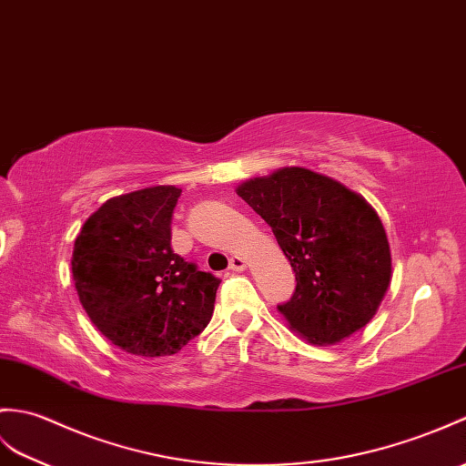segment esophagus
<instances>
[{
    "instance_id": "34e87169",
    "label": "esophagus",
    "mask_w": 466,
    "mask_h": 466,
    "mask_svg": "<svg viewBox=\"0 0 466 466\" xmlns=\"http://www.w3.org/2000/svg\"><path fill=\"white\" fill-rule=\"evenodd\" d=\"M228 269H232V272H244V269H246V259L242 256H232Z\"/></svg>"
}]
</instances>
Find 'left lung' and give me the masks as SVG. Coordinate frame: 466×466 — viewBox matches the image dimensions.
I'll return each instance as SVG.
<instances>
[{
    "label": "left lung",
    "mask_w": 466,
    "mask_h": 466,
    "mask_svg": "<svg viewBox=\"0 0 466 466\" xmlns=\"http://www.w3.org/2000/svg\"><path fill=\"white\" fill-rule=\"evenodd\" d=\"M236 192L272 228L296 272L294 296L278 306L289 328L318 345L365 328L391 282L387 234L365 198L299 167Z\"/></svg>",
    "instance_id": "1"
}]
</instances>
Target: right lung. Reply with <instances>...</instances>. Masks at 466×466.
I'll return each mask as SVG.
<instances>
[{"label":"right lung","instance_id":"1","mask_svg":"<svg viewBox=\"0 0 466 466\" xmlns=\"http://www.w3.org/2000/svg\"><path fill=\"white\" fill-rule=\"evenodd\" d=\"M177 187L106 200L75 240L79 301L116 348L143 357L178 353L208 326L220 279L172 252Z\"/></svg>","mask_w":466,"mask_h":466}]
</instances>
